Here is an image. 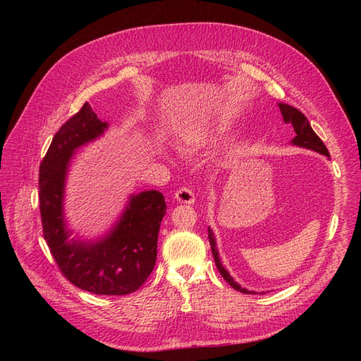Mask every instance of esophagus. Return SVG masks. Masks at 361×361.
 I'll list each match as a JSON object with an SVG mask.
<instances>
[{"mask_svg": "<svg viewBox=\"0 0 361 361\" xmlns=\"http://www.w3.org/2000/svg\"><path fill=\"white\" fill-rule=\"evenodd\" d=\"M174 197H176L178 202L180 203H188V204H192L195 202V195L192 192L191 188L188 187H182L179 188L176 192H174Z\"/></svg>", "mask_w": 361, "mask_h": 361, "instance_id": "esophagus-1", "label": "esophagus"}]
</instances>
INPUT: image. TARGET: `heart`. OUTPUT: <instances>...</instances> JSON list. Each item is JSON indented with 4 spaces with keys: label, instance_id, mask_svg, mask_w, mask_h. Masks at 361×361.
<instances>
[{
    "label": "heart",
    "instance_id": "heart-1",
    "mask_svg": "<svg viewBox=\"0 0 361 361\" xmlns=\"http://www.w3.org/2000/svg\"><path fill=\"white\" fill-rule=\"evenodd\" d=\"M221 128L215 122H202L182 129L179 133L180 143L190 147H199L211 143L220 134Z\"/></svg>",
    "mask_w": 361,
    "mask_h": 361
}]
</instances>
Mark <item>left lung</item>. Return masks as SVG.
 Instances as JSON below:
<instances>
[{"label":"left lung","instance_id":"1","mask_svg":"<svg viewBox=\"0 0 361 361\" xmlns=\"http://www.w3.org/2000/svg\"><path fill=\"white\" fill-rule=\"evenodd\" d=\"M279 108H280V111H281L283 120H285L286 123H290L293 126L295 134H297V135H295V138L292 140V145L300 146V147H305V149H312V150L319 152V154L330 158L329 149L325 147V145L322 143V140L314 134V130L312 129L307 117H305L300 110H297V108H293V106H290L288 104H279ZM207 238H209V244H211V250H212V255H214V259H215V265H216L218 271H220V274L223 276V279L233 289H236L239 292H243V293H255L253 290H247L245 288H241V285H238V283L231 277V274H228L227 269L221 265L220 257H218L215 238H214V233H212L211 228H207Z\"/></svg>","mask_w":361,"mask_h":361}]
</instances>
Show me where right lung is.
Instances as JSON below:
<instances>
[{
  "mask_svg": "<svg viewBox=\"0 0 361 361\" xmlns=\"http://www.w3.org/2000/svg\"><path fill=\"white\" fill-rule=\"evenodd\" d=\"M106 128L85 102L57 130L39 170L40 216L51 255L72 285L96 295H128L154 271L159 226L167 211L164 195L155 190L130 195L111 232L93 243L69 241L63 215L71 158Z\"/></svg>",
  "mask_w": 361,
  "mask_h": 361,
  "instance_id": "add662e5",
  "label": "right lung"
}]
</instances>
